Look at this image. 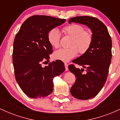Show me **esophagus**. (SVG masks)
I'll use <instances>...</instances> for the list:
<instances>
[{"label": "esophagus", "mask_w": 120, "mask_h": 120, "mask_svg": "<svg viewBox=\"0 0 120 120\" xmlns=\"http://www.w3.org/2000/svg\"><path fill=\"white\" fill-rule=\"evenodd\" d=\"M65 68V71H68V64L67 63H64Z\"/></svg>", "instance_id": "34e87169"}]
</instances>
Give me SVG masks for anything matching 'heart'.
I'll list each match as a JSON object with an SVG mask.
<instances>
[{"label": "heart", "mask_w": 120, "mask_h": 120, "mask_svg": "<svg viewBox=\"0 0 120 120\" xmlns=\"http://www.w3.org/2000/svg\"><path fill=\"white\" fill-rule=\"evenodd\" d=\"M63 31L66 35L73 37L71 43V47L60 49L53 53V57L56 60L68 62L77 56L78 52L83 54L89 50L93 41V34L90 30H85L81 25L71 24L65 26ZM60 31L54 28L49 31L47 34L48 42L52 47L58 48L60 41Z\"/></svg>", "instance_id": "obj_1"}]
</instances>
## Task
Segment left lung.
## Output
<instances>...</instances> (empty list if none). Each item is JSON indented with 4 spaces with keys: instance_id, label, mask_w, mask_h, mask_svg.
<instances>
[{
    "instance_id": "8db88e82",
    "label": "left lung",
    "mask_w": 120,
    "mask_h": 120,
    "mask_svg": "<svg viewBox=\"0 0 120 120\" xmlns=\"http://www.w3.org/2000/svg\"><path fill=\"white\" fill-rule=\"evenodd\" d=\"M79 23L91 30L93 41L89 50L73 60V63L86 69L69 65L71 72L75 75V83L71 86V95L81 100L95 97L102 89L108 76L112 58V40L106 26L97 18L91 16H77L71 18L69 23Z\"/></svg>"
}]
</instances>
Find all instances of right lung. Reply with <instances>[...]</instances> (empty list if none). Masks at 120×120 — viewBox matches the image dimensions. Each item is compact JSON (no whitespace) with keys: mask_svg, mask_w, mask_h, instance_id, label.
Wrapping results in <instances>:
<instances>
[{"mask_svg":"<svg viewBox=\"0 0 120 120\" xmlns=\"http://www.w3.org/2000/svg\"><path fill=\"white\" fill-rule=\"evenodd\" d=\"M65 19L34 15L24 22L15 38L12 54L16 81L27 96L41 98L53 91V78L65 71L63 61H52L42 67L49 58L52 47L47 40L52 29L64 24Z\"/></svg>","mask_w":120,"mask_h":120,"instance_id":"right-lung-1","label":"right lung"}]
</instances>
